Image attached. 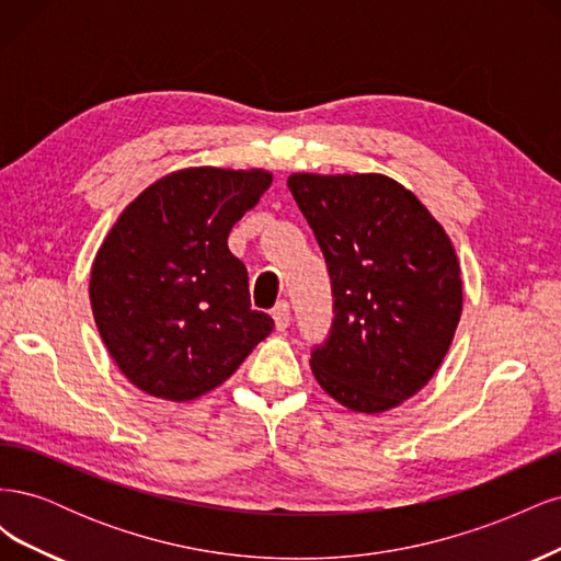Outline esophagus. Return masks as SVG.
<instances>
[{"label":"esophagus","instance_id":"esophagus-1","mask_svg":"<svg viewBox=\"0 0 561 561\" xmlns=\"http://www.w3.org/2000/svg\"><path fill=\"white\" fill-rule=\"evenodd\" d=\"M274 320H276V330H278V332H285L287 328H290V322H293L290 304H287V301L276 304V309H274Z\"/></svg>","mask_w":561,"mask_h":561}]
</instances>
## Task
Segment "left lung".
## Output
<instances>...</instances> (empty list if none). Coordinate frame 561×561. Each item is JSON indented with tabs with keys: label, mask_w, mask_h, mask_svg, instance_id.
<instances>
[{
	"label": "left lung",
	"mask_w": 561,
	"mask_h": 561,
	"mask_svg": "<svg viewBox=\"0 0 561 561\" xmlns=\"http://www.w3.org/2000/svg\"><path fill=\"white\" fill-rule=\"evenodd\" d=\"M287 186L316 233L334 320L311 369L353 412L381 414L416 396L451 346L461 268L428 208L379 173H295Z\"/></svg>",
	"instance_id": "1"
}]
</instances>
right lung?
Here are the masks:
<instances>
[{"instance_id": "1", "label": "right lung", "mask_w": 561, "mask_h": 561, "mask_svg": "<svg viewBox=\"0 0 561 561\" xmlns=\"http://www.w3.org/2000/svg\"><path fill=\"white\" fill-rule=\"evenodd\" d=\"M262 168H184L128 203L91 268V309L124 377L190 402L225 383L274 330L250 307L248 271L227 239L271 186Z\"/></svg>"}]
</instances>
